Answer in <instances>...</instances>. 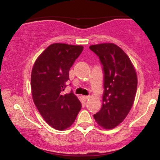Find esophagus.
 <instances>
[{
  "label": "esophagus",
  "instance_id": "34e87169",
  "mask_svg": "<svg viewBox=\"0 0 160 160\" xmlns=\"http://www.w3.org/2000/svg\"><path fill=\"white\" fill-rule=\"evenodd\" d=\"M83 98H84V99L85 100H88L89 98H90V96L89 95H85V96H83Z\"/></svg>",
  "mask_w": 160,
  "mask_h": 160
}]
</instances>
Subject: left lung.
Instances as JSON below:
<instances>
[{
    "instance_id": "left-lung-1",
    "label": "left lung",
    "mask_w": 160,
    "mask_h": 160,
    "mask_svg": "<svg viewBox=\"0 0 160 160\" xmlns=\"http://www.w3.org/2000/svg\"><path fill=\"white\" fill-rule=\"evenodd\" d=\"M89 49L99 58L103 71L102 104L94 118L102 128L113 129L132 108L137 91L136 72L128 56L116 44L92 45Z\"/></svg>"
}]
</instances>
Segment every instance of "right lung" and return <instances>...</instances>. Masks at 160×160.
I'll return each instance as SVG.
<instances>
[{
  "mask_svg": "<svg viewBox=\"0 0 160 160\" xmlns=\"http://www.w3.org/2000/svg\"><path fill=\"white\" fill-rule=\"evenodd\" d=\"M82 46L53 43L37 59L31 73L34 103L47 123L63 130L72 125L82 108L73 91L64 94L70 68L83 51ZM71 85V84H70Z\"/></svg>",
  "mask_w": 160,
  "mask_h": 160,
  "instance_id": "add662e5",
  "label": "right lung"
}]
</instances>
